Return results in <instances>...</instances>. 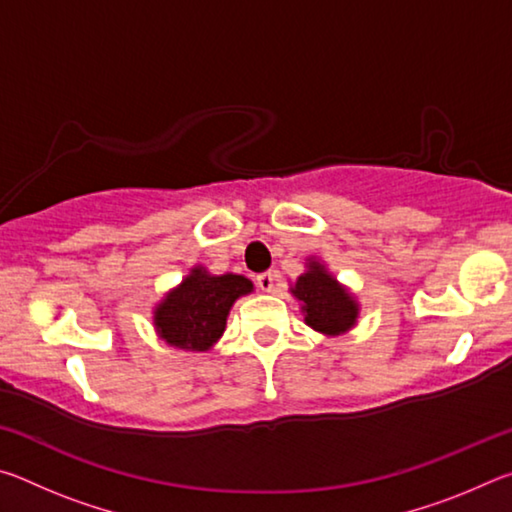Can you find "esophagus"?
<instances>
[{"instance_id": "esophagus-1", "label": "esophagus", "mask_w": 512, "mask_h": 512, "mask_svg": "<svg viewBox=\"0 0 512 512\" xmlns=\"http://www.w3.org/2000/svg\"><path fill=\"white\" fill-rule=\"evenodd\" d=\"M275 271H264V273H259L257 277H255V282H257V287L262 289V291H273V287H275Z\"/></svg>"}]
</instances>
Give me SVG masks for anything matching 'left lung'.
I'll list each match as a JSON object with an SVG mask.
<instances>
[{
  "instance_id": "obj_1",
  "label": "left lung",
  "mask_w": 512,
  "mask_h": 512,
  "mask_svg": "<svg viewBox=\"0 0 512 512\" xmlns=\"http://www.w3.org/2000/svg\"><path fill=\"white\" fill-rule=\"evenodd\" d=\"M291 293L302 302L305 323L320 334L339 336L357 325L359 302L318 259H309Z\"/></svg>"
}]
</instances>
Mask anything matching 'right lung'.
Instances as JSON below:
<instances>
[{
    "instance_id": "1",
    "label": "right lung",
    "mask_w": 512,
    "mask_h": 512,
    "mask_svg": "<svg viewBox=\"0 0 512 512\" xmlns=\"http://www.w3.org/2000/svg\"><path fill=\"white\" fill-rule=\"evenodd\" d=\"M250 291L253 282L244 275H210L203 266H194L155 307V332L171 348L207 352L223 336L230 307Z\"/></svg>"
}]
</instances>
